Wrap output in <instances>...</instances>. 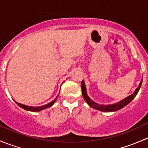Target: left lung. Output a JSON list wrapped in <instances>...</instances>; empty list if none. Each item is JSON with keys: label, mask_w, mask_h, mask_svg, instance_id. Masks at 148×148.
Wrapping results in <instances>:
<instances>
[{"label": "left lung", "mask_w": 148, "mask_h": 148, "mask_svg": "<svg viewBox=\"0 0 148 148\" xmlns=\"http://www.w3.org/2000/svg\"><path fill=\"white\" fill-rule=\"evenodd\" d=\"M142 82H143V80H141V82H140V85H139L138 87L135 89V92H134L132 95H130V96H128L127 97H126L125 99H124L123 100L120 101V102L116 103V104H110V105H103V104H97V103L93 102L92 99H89V97L87 96V95H86V87H85L84 82V81L82 82V84H81L82 92V96H83L84 99L85 101L86 102V103H87V104H89L91 107L95 109V110H100V111H102V112H108L117 111V110L123 108L125 106H126L127 104H129V103L131 101H132V99L135 97V96H136L137 94H138L139 89H140V86H141Z\"/></svg>", "instance_id": "obj_1"}]
</instances>
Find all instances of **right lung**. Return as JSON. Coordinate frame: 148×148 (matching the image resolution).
<instances>
[{
    "instance_id": "obj_1",
    "label": "right lung",
    "mask_w": 148,
    "mask_h": 148,
    "mask_svg": "<svg viewBox=\"0 0 148 148\" xmlns=\"http://www.w3.org/2000/svg\"><path fill=\"white\" fill-rule=\"evenodd\" d=\"M56 99H57V97H56L55 98V99H53V100L52 101V102H51L50 103H49V104H46V105L41 106V107H28V106H26V105H24V104H20V103H18V102H16V103L18 104V105L19 106V107H21V108H23V109H24V110H28V111L38 112V111H41V110H44V109L49 108V107H51V106L53 104V103L56 102Z\"/></svg>"
}]
</instances>
